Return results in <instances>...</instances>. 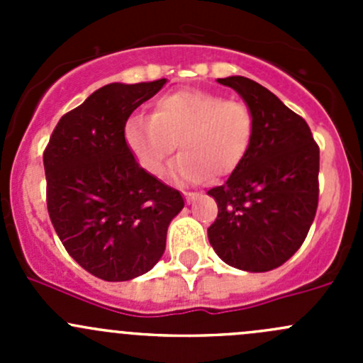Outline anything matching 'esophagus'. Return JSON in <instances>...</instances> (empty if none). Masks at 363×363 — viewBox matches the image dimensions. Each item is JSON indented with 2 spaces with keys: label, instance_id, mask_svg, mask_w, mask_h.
<instances>
[{
  "label": "esophagus",
  "instance_id": "esophagus-1",
  "mask_svg": "<svg viewBox=\"0 0 363 363\" xmlns=\"http://www.w3.org/2000/svg\"><path fill=\"white\" fill-rule=\"evenodd\" d=\"M184 196H186V202L193 203V202H195L196 196H199V195H196V193H188V191H184Z\"/></svg>",
  "mask_w": 363,
  "mask_h": 363
}]
</instances>
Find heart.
Wrapping results in <instances>:
<instances>
[{"label":"heart","mask_w":363,"mask_h":363,"mask_svg":"<svg viewBox=\"0 0 363 363\" xmlns=\"http://www.w3.org/2000/svg\"><path fill=\"white\" fill-rule=\"evenodd\" d=\"M255 113L239 100L200 89L160 96L151 116L135 113L124 124V142L138 167L152 177L163 175L177 144L172 177L200 184L235 172L255 138Z\"/></svg>","instance_id":"1"}]
</instances>
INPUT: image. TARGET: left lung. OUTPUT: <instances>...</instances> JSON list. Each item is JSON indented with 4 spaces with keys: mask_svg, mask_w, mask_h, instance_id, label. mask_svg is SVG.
Wrapping results in <instances>:
<instances>
[{
    "mask_svg": "<svg viewBox=\"0 0 363 363\" xmlns=\"http://www.w3.org/2000/svg\"><path fill=\"white\" fill-rule=\"evenodd\" d=\"M255 113V138L228 181L208 189L218 218L208 226L216 255L235 269L267 272L295 255L318 208L320 147L306 121L246 77L218 79Z\"/></svg>",
    "mask_w": 363,
    "mask_h": 363,
    "instance_id": "obj_1",
    "label": "left lung"
}]
</instances>
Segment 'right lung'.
<instances>
[{
    "instance_id": "obj_1",
    "label": "right lung",
    "mask_w": 363,
    "mask_h": 363,
    "mask_svg": "<svg viewBox=\"0 0 363 363\" xmlns=\"http://www.w3.org/2000/svg\"><path fill=\"white\" fill-rule=\"evenodd\" d=\"M167 79L107 84L65 113L43 151L47 208L57 237L82 269L130 281L163 256L167 230L182 211L177 189L138 167L124 124Z\"/></svg>"
}]
</instances>
